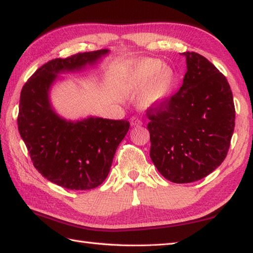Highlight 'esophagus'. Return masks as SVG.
<instances>
[{
    "label": "esophagus",
    "instance_id": "esophagus-1",
    "mask_svg": "<svg viewBox=\"0 0 253 253\" xmlns=\"http://www.w3.org/2000/svg\"><path fill=\"white\" fill-rule=\"evenodd\" d=\"M130 125L132 127H137V126L142 125V122H141V120H139L138 117H131V119H130Z\"/></svg>",
    "mask_w": 253,
    "mask_h": 253
}]
</instances>
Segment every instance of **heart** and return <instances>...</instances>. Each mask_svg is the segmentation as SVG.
<instances>
[{
  "label": "heart",
  "mask_w": 253,
  "mask_h": 253,
  "mask_svg": "<svg viewBox=\"0 0 253 253\" xmlns=\"http://www.w3.org/2000/svg\"><path fill=\"white\" fill-rule=\"evenodd\" d=\"M173 70L164 66L155 58H145L132 64L126 78V84L133 89H142L139 105L145 111L162 107L167 101L174 85Z\"/></svg>",
  "instance_id": "1"
}]
</instances>
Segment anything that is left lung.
<instances>
[{
    "label": "left lung",
    "instance_id": "1",
    "mask_svg": "<svg viewBox=\"0 0 253 253\" xmlns=\"http://www.w3.org/2000/svg\"><path fill=\"white\" fill-rule=\"evenodd\" d=\"M186 73L180 90L149 110L150 156L164 178L198 181L227 155L235 127L233 93L226 78L197 52H182Z\"/></svg>",
    "mask_w": 253,
    "mask_h": 253
}]
</instances>
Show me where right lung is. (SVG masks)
Returning a JSON list of instances; mask_svg holds the SVG:
<instances>
[{
    "label": "right lung",
    "instance_id": "obj_1",
    "mask_svg": "<svg viewBox=\"0 0 253 253\" xmlns=\"http://www.w3.org/2000/svg\"><path fill=\"white\" fill-rule=\"evenodd\" d=\"M109 49L79 52L43 64L22 87L18 129L34 167L44 178L64 189L84 191L108 177L117 146L129 129L126 120L98 116L71 121L58 114L50 101L59 74L93 67Z\"/></svg>",
    "mask_w": 253,
    "mask_h": 253
}]
</instances>
